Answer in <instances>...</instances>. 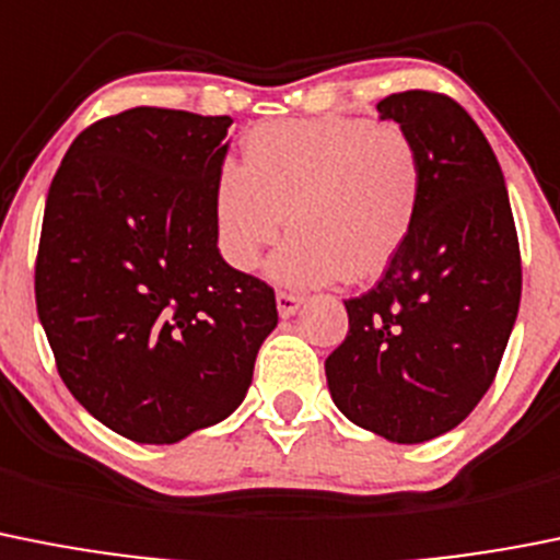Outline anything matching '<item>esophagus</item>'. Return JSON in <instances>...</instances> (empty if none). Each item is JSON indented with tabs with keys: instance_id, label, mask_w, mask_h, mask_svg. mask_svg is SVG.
Listing matches in <instances>:
<instances>
[{
	"instance_id": "obj_1",
	"label": "esophagus",
	"mask_w": 560,
	"mask_h": 560,
	"mask_svg": "<svg viewBox=\"0 0 560 560\" xmlns=\"http://www.w3.org/2000/svg\"><path fill=\"white\" fill-rule=\"evenodd\" d=\"M300 305H302V296L289 294V291H280V294H277V314L283 316V319L294 316L296 311H300Z\"/></svg>"
}]
</instances>
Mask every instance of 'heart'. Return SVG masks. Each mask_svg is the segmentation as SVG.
<instances>
[{
	"mask_svg": "<svg viewBox=\"0 0 560 560\" xmlns=\"http://www.w3.org/2000/svg\"><path fill=\"white\" fill-rule=\"evenodd\" d=\"M422 194V161L402 127L343 116L275 121L246 132L241 166L219 174L213 238L228 266L253 271L289 224L294 235L266 264L271 283H369L408 244Z\"/></svg>",
	"mask_w": 560,
	"mask_h": 560,
	"instance_id": "heart-1",
	"label": "heart"
}]
</instances>
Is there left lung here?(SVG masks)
<instances>
[{"mask_svg":"<svg viewBox=\"0 0 560 560\" xmlns=\"http://www.w3.org/2000/svg\"><path fill=\"white\" fill-rule=\"evenodd\" d=\"M417 143L422 210L408 244L363 296L325 361L327 388L352 424L397 444L458 428L494 381L522 296L520 241L494 150L444 94L377 102Z\"/></svg>","mask_w":560,"mask_h":560,"instance_id":"obj_1","label":"left lung"}]
</instances>
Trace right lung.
<instances>
[{"instance_id":"add662e5","label":"right lung","mask_w":560,"mask_h":560,"mask_svg":"<svg viewBox=\"0 0 560 560\" xmlns=\"http://www.w3.org/2000/svg\"><path fill=\"white\" fill-rule=\"evenodd\" d=\"M230 116L132 107L82 130L49 194L35 305L77 402L138 444H177L244 402L275 291L213 238Z\"/></svg>"}]
</instances>
